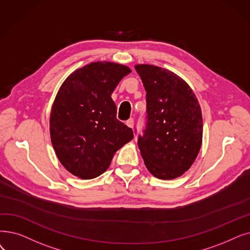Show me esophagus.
Here are the masks:
<instances>
[{
    "instance_id": "34e87169",
    "label": "esophagus",
    "mask_w": 250,
    "mask_h": 250,
    "mask_svg": "<svg viewBox=\"0 0 250 250\" xmlns=\"http://www.w3.org/2000/svg\"><path fill=\"white\" fill-rule=\"evenodd\" d=\"M125 125L128 126V127H131V128H133L134 127V119L133 118H129L128 121H126V123H125Z\"/></svg>"
}]
</instances>
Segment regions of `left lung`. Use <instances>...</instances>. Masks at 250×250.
Wrapping results in <instances>:
<instances>
[{
	"label": "left lung",
	"instance_id": "1",
	"mask_svg": "<svg viewBox=\"0 0 250 250\" xmlns=\"http://www.w3.org/2000/svg\"><path fill=\"white\" fill-rule=\"evenodd\" d=\"M135 68L147 101V125L138 139L141 155L155 178H179L191 167L202 144V113L196 95L168 69L150 64H137Z\"/></svg>",
	"mask_w": 250,
	"mask_h": 250
}]
</instances>
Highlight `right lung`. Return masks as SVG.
I'll return each mask as SVG.
<instances>
[{
	"label": "right lung",
	"instance_id": "right-lung-1",
	"mask_svg": "<svg viewBox=\"0 0 250 250\" xmlns=\"http://www.w3.org/2000/svg\"><path fill=\"white\" fill-rule=\"evenodd\" d=\"M129 72L125 65L97 61L74 70L61 84L50 113V136L56 156L73 176L99 177L115 152L133 140V129L116 118L111 98Z\"/></svg>",
	"mask_w": 250,
	"mask_h": 250
}]
</instances>
